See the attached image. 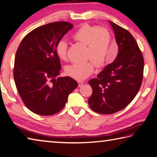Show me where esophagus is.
I'll return each mask as SVG.
<instances>
[{"label": "esophagus", "mask_w": 157, "mask_h": 157, "mask_svg": "<svg viewBox=\"0 0 157 157\" xmlns=\"http://www.w3.org/2000/svg\"><path fill=\"white\" fill-rule=\"evenodd\" d=\"M78 87H81V86H82V85L83 84V81H78Z\"/></svg>", "instance_id": "obj_1"}]
</instances>
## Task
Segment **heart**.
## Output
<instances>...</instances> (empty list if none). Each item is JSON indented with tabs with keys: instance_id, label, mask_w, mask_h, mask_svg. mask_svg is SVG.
I'll use <instances>...</instances> for the list:
<instances>
[{
	"instance_id": "obj_1",
	"label": "heart",
	"mask_w": 157,
	"mask_h": 157,
	"mask_svg": "<svg viewBox=\"0 0 157 157\" xmlns=\"http://www.w3.org/2000/svg\"><path fill=\"white\" fill-rule=\"evenodd\" d=\"M72 39L87 45L85 57L89 60L85 63H74L67 66L66 72L71 77L83 80L93 73L96 64L101 67L114 60L113 56H107L109 46L112 42L111 34L107 29L85 24L75 31ZM67 50V44L65 40L59 41L56 44V54L60 59H66Z\"/></svg>"
}]
</instances>
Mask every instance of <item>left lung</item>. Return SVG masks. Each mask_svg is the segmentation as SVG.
Wrapping results in <instances>:
<instances>
[{
    "label": "left lung",
    "instance_id": "left-lung-1",
    "mask_svg": "<svg viewBox=\"0 0 157 157\" xmlns=\"http://www.w3.org/2000/svg\"><path fill=\"white\" fill-rule=\"evenodd\" d=\"M109 22L118 46L117 56L96 78L89 81L92 88L89 105L94 111L105 115L116 113L131 102L142 83L144 67L142 53L131 33Z\"/></svg>",
    "mask_w": 157,
    "mask_h": 157
}]
</instances>
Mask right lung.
<instances>
[{
    "mask_svg": "<svg viewBox=\"0 0 157 157\" xmlns=\"http://www.w3.org/2000/svg\"><path fill=\"white\" fill-rule=\"evenodd\" d=\"M73 28L65 21L39 26L23 38L15 57L13 78L22 102L40 115H52L66 105L78 82L70 76L59 77L61 62L55 46Z\"/></svg>",
    "mask_w": 157,
    "mask_h": 157,
    "instance_id": "1",
    "label": "right lung"
}]
</instances>
